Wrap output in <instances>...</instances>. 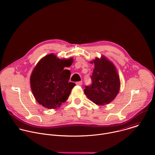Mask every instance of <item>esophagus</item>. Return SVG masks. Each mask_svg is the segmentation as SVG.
Returning <instances> with one entry per match:
<instances>
[{"label":"esophagus","mask_w":155,"mask_h":155,"mask_svg":"<svg viewBox=\"0 0 155 155\" xmlns=\"http://www.w3.org/2000/svg\"><path fill=\"white\" fill-rule=\"evenodd\" d=\"M76 84H77V85H78V86H81V85L82 84V81H80L76 82Z\"/></svg>","instance_id":"1"}]
</instances>
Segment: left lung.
<instances>
[{"instance_id": "1", "label": "left lung", "mask_w": 155, "mask_h": 155, "mask_svg": "<svg viewBox=\"0 0 155 155\" xmlns=\"http://www.w3.org/2000/svg\"><path fill=\"white\" fill-rule=\"evenodd\" d=\"M91 78L92 84L86 86L84 92L93 103L98 105L108 104L117 96L120 89V78L112 62L104 56L96 58Z\"/></svg>"}]
</instances>
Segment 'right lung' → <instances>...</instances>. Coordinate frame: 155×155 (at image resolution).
I'll use <instances>...</instances> for the list:
<instances>
[{
  "instance_id": "1",
  "label": "right lung",
  "mask_w": 155,
  "mask_h": 155,
  "mask_svg": "<svg viewBox=\"0 0 155 155\" xmlns=\"http://www.w3.org/2000/svg\"><path fill=\"white\" fill-rule=\"evenodd\" d=\"M72 63V58L61 60L49 54L36 64L30 77V86L35 99L42 107L56 109L68 100L75 84L69 82L71 72L64 68Z\"/></svg>"
}]
</instances>
